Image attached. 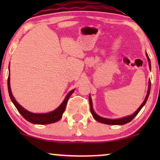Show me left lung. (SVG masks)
<instances>
[{
	"instance_id": "1",
	"label": "left lung",
	"mask_w": 160,
	"mask_h": 160,
	"mask_svg": "<svg viewBox=\"0 0 160 160\" xmlns=\"http://www.w3.org/2000/svg\"><path fill=\"white\" fill-rule=\"evenodd\" d=\"M146 55H147V57H148V62H149V65H150V61L149 56H148V54H146ZM150 80L149 81V87H148V94H147V96L144 99V102L141 104L140 108H139L138 109L137 111H135L132 115L128 116V117H123V118H121V119H118V120H111V119H106V118H104V117H99L98 115H97L96 113H95L94 112V110H93V108H92V99H91L90 95H89V104H90V111H91L92 114V116H93V117H94L95 120H96L97 121H98V122H102V123H105V124H108V125H124V124L127 123V122H129L130 121L134 119V117H135V116H136L138 113V112L141 111V109L142 108L143 106L144 105L145 103H146L147 100H148V96H149V94H150Z\"/></svg>"
}]
</instances>
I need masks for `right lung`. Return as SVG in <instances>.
<instances>
[{
  "label": "right lung",
  "mask_w": 160,
  "mask_h": 160,
  "mask_svg": "<svg viewBox=\"0 0 160 160\" xmlns=\"http://www.w3.org/2000/svg\"><path fill=\"white\" fill-rule=\"evenodd\" d=\"M7 86H8V92L9 95L11 98V101L12 102V103L14 104V105L16 106V109L18 110V111L19 112L20 114H21L25 120L28 121V122H32L34 124H40V125H45V124H49L52 123V122H56L57 121H58L60 119L62 118V114H63L64 111H65L66 105H67L68 101L71 95L73 94V92H74V89H73L72 91H71L67 95L65 100L63 101V102L61 104V105L59 106L57 109L55 110L52 112H49L47 113H33L31 112L26 111L24 108L22 107L21 105H19L17 103V102L15 100V98L12 96V92H11L10 89V74H9L8 80H7Z\"/></svg>",
  "instance_id": "right-lung-1"
}]
</instances>
